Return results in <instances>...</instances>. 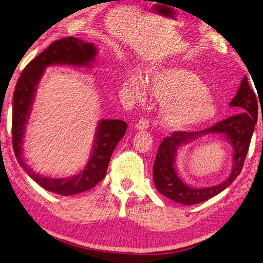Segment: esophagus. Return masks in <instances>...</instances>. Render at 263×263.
I'll list each match as a JSON object with an SVG mask.
<instances>
[{"instance_id": "esophagus-1", "label": "esophagus", "mask_w": 263, "mask_h": 263, "mask_svg": "<svg viewBox=\"0 0 263 263\" xmlns=\"http://www.w3.org/2000/svg\"><path fill=\"white\" fill-rule=\"evenodd\" d=\"M148 127H149V121H148V119H145V118L140 119L136 123V129L137 130L143 131V130L148 129Z\"/></svg>"}]
</instances>
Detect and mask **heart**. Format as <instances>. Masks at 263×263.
Masks as SVG:
<instances>
[{"instance_id": "b5f03b06", "label": "heart", "mask_w": 263, "mask_h": 263, "mask_svg": "<svg viewBox=\"0 0 263 263\" xmlns=\"http://www.w3.org/2000/svg\"><path fill=\"white\" fill-rule=\"evenodd\" d=\"M129 85L139 97L144 96V82L138 75L129 77ZM150 90L161 104V124L170 131H184L211 121L217 113L214 99L195 72L169 68L150 78Z\"/></svg>"}]
</instances>
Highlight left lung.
<instances>
[{
    "label": "left lung",
    "instance_id": "1",
    "mask_svg": "<svg viewBox=\"0 0 263 263\" xmlns=\"http://www.w3.org/2000/svg\"><path fill=\"white\" fill-rule=\"evenodd\" d=\"M256 95L250 87L247 76L242 79L240 88L230 106L241 112L199 132H174L163 139L158 149L154 164V181L157 191L177 203L194 205L205 201L223 192L240 175L248 154L250 142L258 121ZM260 101V100H259ZM207 134H216L228 140L234 148V167L229 178L222 184L204 189H194L181 180L175 172V157L181 145Z\"/></svg>",
    "mask_w": 263,
    "mask_h": 263
}]
</instances>
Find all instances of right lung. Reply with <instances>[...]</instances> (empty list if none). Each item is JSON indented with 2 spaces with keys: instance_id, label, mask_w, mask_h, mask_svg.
Listing matches in <instances>:
<instances>
[{
  "instance_id": "right-lung-1",
  "label": "right lung",
  "mask_w": 263,
  "mask_h": 263,
  "mask_svg": "<svg viewBox=\"0 0 263 263\" xmlns=\"http://www.w3.org/2000/svg\"><path fill=\"white\" fill-rule=\"evenodd\" d=\"M97 56V49L91 42L75 36L53 41L23 69L17 79L12 108V141L17 162L29 177L48 192L63 196L89 191L105 177L114 149L126 132V123L121 120H101L97 125L91 156L81 173L65 178H51L33 172L24 161V131L31 112L36 86L49 66L67 65L90 68Z\"/></svg>"
}]
</instances>
